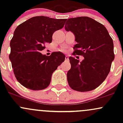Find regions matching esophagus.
<instances>
[{"label":"esophagus","mask_w":123,"mask_h":123,"mask_svg":"<svg viewBox=\"0 0 123 123\" xmlns=\"http://www.w3.org/2000/svg\"><path fill=\"white\" fill-rule=\"evenodd\" d=\"M65 61H69V57H68V55L65 56Z\"/></svg>","instance_id":"34e87169"}]
</instances>
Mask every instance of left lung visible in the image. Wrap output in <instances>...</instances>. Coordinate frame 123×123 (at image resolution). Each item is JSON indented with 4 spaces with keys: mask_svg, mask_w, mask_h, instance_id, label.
Segmentation results:
<instances>
[{
    "mask_svg": "<svg viewBox=\"0 0 123 123\" xmlns=\"http://www.w3.org/2000/svg\"><path fill=\"white\" fill-rule=\"evenodd\" d=\"M65 29L75 36L77 44L73 54L84 58L81 62L69 58L71 64L67 73L69 85L80 92L94 90L106 78L115 59L112 39L104 25L88 17L67 19Z\"/></svg>",
    "mask_w": 123,
    "mask_h": 123,
    "instance_id": "1",
    "label": "left lung"
}]
</instances>
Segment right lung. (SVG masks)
Listing matches in <instances>:
<instances>
[{"mask_svg":"<svg viewBox=\"0 0 123 123\" xmlns=\"http://www.w3.org/2000/svg\"><path fill=\"white\" fill-rule=\"evenodd\" d=\"M66 21L36 16L16 28L10 44L9 58L17 80L25 87L32 90L47 88L52 74L65 61V55L61 52L46 56L40 51L45 49V43H51L54 32L62 29Z\"/></svg>","mask_w":123,"mask_h":123,"instance_id":"right-lung-1","label":"right lung"}]
</instances>
